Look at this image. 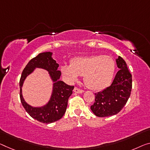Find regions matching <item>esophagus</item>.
<instances>
[{
  "mask_svg": "<svg viewBox=\"0 0 150 150\" xmlns=\"http://www.w3.org/2000/svg\"><path fill=\"white\" fill-rule=\"evenodd\" d=\"M74 93H84V91L82 89L77 88V87H75L74 89Z\"/></svg>",
  "mask_w": 150,
  "mask_h": 150,
  "instance_id": "esophagus-1",
  "label": "esophagus"
}]
</instances>
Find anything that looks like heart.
<instances>
[{"label":"heart","instance_id":"1","mask_svg":"<svg viewBox=\"0 0 150 150\" xmlns=\"http://www.w3.org/2000/svg\"><path fill=\"white\" fill-rule=\"evenodd\" d=\"M62 74L68 80L74 82L83 76L88 88L101 91L109 86L115 71V62L112 57L103 55L78 57L72 59L70 65L61 67Z\"/></svg>","mask_w":150,"mask_h":150}]
</instances>
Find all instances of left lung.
<instances>
[{
    "label": "left lung",
    "mask_w": 150,
    "mask_h": 150,
    "mask_svg": "<svg viewBox=\"0 0 150 150\" xmlns=\"http://www.w3.org/2000/svg\"><path fill=\"white\" fill-rule=\"evenodd\" d=\"M120 70L110 86L95 94V100L91 109L96 116L105 117L120 112L129 98L132 88V75L126 62L121 56L116 59Z\"/></svg>",
    "instance_id": "left-lung-1"
}]
</instances>
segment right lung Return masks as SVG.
Here are the masks:
<instances>
[{
	"mask_svg": "<svg viewBox=\"0 0 150 150\" xmlns=\"http://www.w3.org/2000/svg\"><path fill=\"white\" fill-rule=\"evenodd\" d=\"M52 52H44L38 54L32 58L23 71L20 78V99L22 105L32 118L43 123H51L60 119L65 113L68 105V98L72 94L74 86L66 84L59 80L61 72L57 70L59 64L52 59ZM35 67L47 69L54 82L52 97L49 103L44 107L40 108H33L24 100L22 96V86L26 77Z\"/></svg>",
	"mask_w": 150,
	"mask_h": 150,
	"instance_id": "add662e5",
	"label": "right lung"
}]
</instances>
